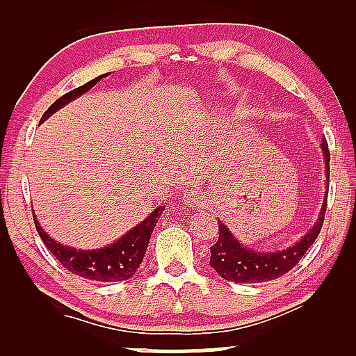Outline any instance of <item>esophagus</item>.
Wrapping results in <instances>:
<instances>
[{
  "instance_id": "34e87169",
  "label": "esophagus",
  "mask_w": 356,
  "mask_h": 356,
  "mask_svg": "<svg viewBox=\"0 0 356 356\" xmlns=\"http://www.w3.org/2000/svg\"><path fill=\"white\" fill-rule=\"evenodd\" d=\"M203 200V193L198 192V190H188V192L184 193V202L188 204L190 208H197Z\"/></svg>"
}]
</instances>
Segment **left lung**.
Wrapping results in <instances>:
<instances>
[{
	"mask_svg": "<svg viewBox=\"0 0 356 356\" xmlns=\"http://www.w3.org/2000/svg\"><path fill=\"white\" fill-rule=\"evenodd\" d=\"M323 152L326 156V179H327V190H329V148L326 138L323 140ZM327 208V198H324L321 213H319V219L316 224L309 229L307 235L287 250L282 252H273V253H259L253 252L252 248L243 247L237 238L230 234V230L219 221V238L218 242L211 247V258H209V264H211L214 271L219 276L226 280H232V282H266V280L277 279L284 274H287L290 269L297 266L300 259L308 248L312 247L314 240L318 238L319 232H321L324 214H326Z\"/></svg>",
	"mask_w": 356,
	"mask_h": 356,
	"instance_id": "obj_1",
	"label": "left lung"
}]
</instances>
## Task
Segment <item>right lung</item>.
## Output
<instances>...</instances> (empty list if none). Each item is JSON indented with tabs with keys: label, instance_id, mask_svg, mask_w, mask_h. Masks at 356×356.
<instances>
[{
	"label": "right lung",
	"instance_id": "1",
	"mask_svg": "<svg viewBox=\"0 0 356 356\" xmlns=\"http://www.w3.org/2000/svg\"><path fill=\"white\" fill-rule=\"evenodd\" d=\"M99 76L97 79L90 80L82 87H77L71 90V92L63 95L61 98H58L51 106H49L44 114L40 119V122H43L44 119H48L54 111H58L59 108H63L64 104H67L71 99H76L80 95L88 92L93 85L99 82ZM164 211V207H159L149 214V216L135 226L132 230L118 240L116 243L109 245V247L99 248V250H76L71 247H64V245L54 242L44 230L40 227L37 218L33 216L35 227L40 238L43 240V243L47 245V248L53 253V257L67 269L69 273L76 274L83 279L90 280H99V282H119V280H126L132 277L137 268L142 264V259L147 252L149 237H152L153 229L156 226L158 218L161 216Z\"/></svg>",
	"mask_w": 356,
	"mask_h": 356
}]
</instances>
